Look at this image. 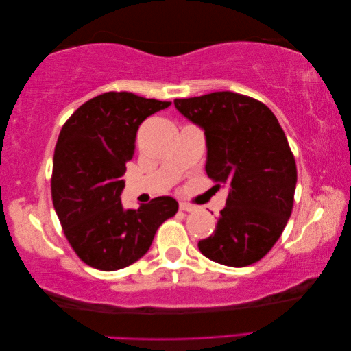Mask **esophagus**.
I'll return each mask as SVG.
<instances>
[{
    "mask_svg": "<svg viewBox=\"0 0 351 351\" xmlns=\"http://www.w3.org/2000/svg\"><path fill=\"white\" fill-rule=\"evenodd\" d=\"M180 210L185 211V213H195V211L199 210V208L195 206V205H191V204H187V202H181L180 204Z\"/></svg>",
    "mask_w": 351,
    "mask_h": 351,
    "instance_id": "esophagus-1",
    "label": "esophagus"
}]
</instances>
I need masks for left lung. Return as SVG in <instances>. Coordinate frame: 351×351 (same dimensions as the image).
<instances>
[{
	"instance_id": "1",
	"label": "left lung",
	"mask_w": 351,
	"mask_h": 351,
	"mask_svg": "<svg viewBox=\"0 0 351 351\" xmlns=\"http://www.w3.org/2000/svg\"><path fill=\"white\" fill-rule=\"evenodd\" d=\"M204 130L205 171L228 189L215 232L197 243L208 259L245 267L264 258L293 211L297 169L285 132L263 102L234 92L175 99Z\"/></svg>"
}]
</instances>
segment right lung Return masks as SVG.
Here are the masks:
<instances>
[{
  "mask_svg": "<svg viewBox=\"0 0 351 351\" xmlns=\"http://www.w3.org/2000/svg\"><path fill=\"white\" fill-rule=\"evenodd\" d=\"M170 104L108 92L84 102L63 125L54 151L52 204L87 265L114 271L134 264L151 247L161 223L176 214L178 202L170 196L137 210H125L121 200L138 126Z\"/></svg>",
  "mask_w": 351,
  "mask_h": 351,
  "instance_id": "right-lung-1",
  "label": "right lung"
}]
</instances>
